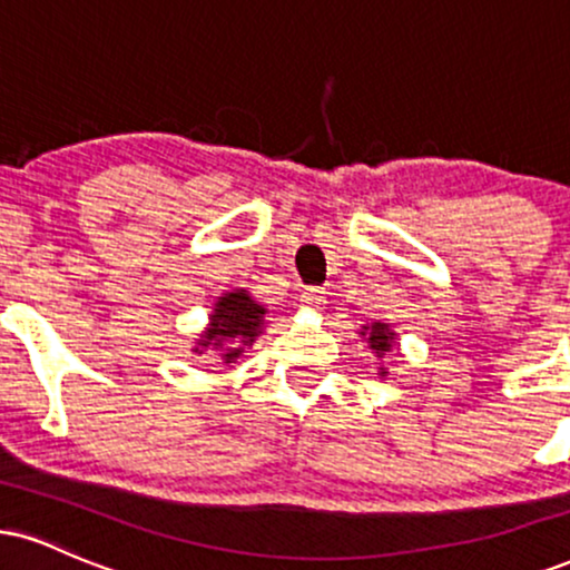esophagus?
Listing matches in <instances>:
<instances>
[{"label": "esophagus", "mask_w": 570, "mask_h": 570, "mask_svg": "<svg viewBox=\"0 0 570 570\" xmlns=\"http://www.w3.org/2000/svg\"><path fill=\"white\" fill-rule=\"evenodd\" d=\"M299 303H303L305 307H315V311H318V307L326 303V292L315 289V286H307V289H303V294H299Z\"/></svg>", "instance_id": "34e87169"}]
</instances>
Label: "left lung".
Returning a JSON list of instances; mask_svg holds the SVG:
<instances>
[{
    "mask_svg": "<svg viewBox=\"0 0 570 570\" xmlns=\"http://www.w3.org/2000/svg\"><path fill=\"white\" fill-rule=\"evenodd\" d=\"M361 334L368 340V347H372L376 358H385V355L393 351L395 332L390 328V324H380V321H374L372 326H363ZM385 374H387L385 368H380V376H385Z\"/></svg>",
    "mask_w": 570,
    "mask_h": 570,
    "instance_id": "8db88e82",
    "label": "left lung"
}]
</instances>
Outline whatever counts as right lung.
<instances>
[{
	"label": "right lung",
	"mask_w": 570,
	"mask_h": 570,
	"mask_svg": "<svg viewBox=\"0 0 570 570\" xmlns=\"http://www.w3.org/2000/svg\"><path fill=\"white\" fill-rule=\"evenodd\" d=\"M265 313V307L252 299L246 289L225 292L215 303L207 332L196 342L194 353L217 351L219 361L233 363L244 353V347H249L263 334Z\"/></svg>",
	"instance_id": "add662e5"
}]
</instances>
